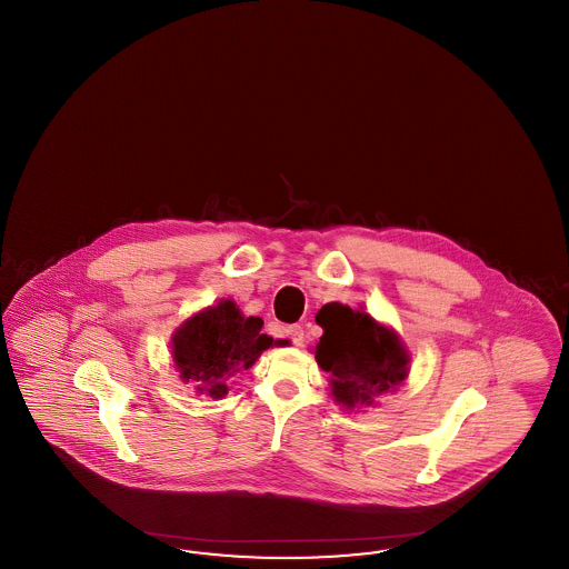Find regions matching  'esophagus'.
<instances>
[{"mask_svg": "<svg viewBox=\"0 0 569 569\" xmlns=\"http://www.w3.org/2000/svg\"><path fill=\"white\" fill-rule=\"evenodd\" d=\"M288 335H290V339H292V343L300 348L302 346V341H305V330H302V326H290L288 328Z\"/></svg>", "mask_w": 569, "mask_h": 569, "instance_id": "1", "label": "esophagus"}]
</instances>
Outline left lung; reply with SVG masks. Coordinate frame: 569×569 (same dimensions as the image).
<instances>
[{
	"instance_id": "left-lung-1",
	"label": "left lung",
	"mask_w": 569,
	"mask_h": 569,
	"mask_svg": "<svg viewBox=\"0 0 569 569\" xmlns=\"http://www.w3.org/2000/svg\"><path fill=\"white\" fill-rule=\"evenodd\" d=\"M316 322L325 328L316 360L330 373V395L339 406H373V399L395 390L409 373V352L390 328L367 311L341 302L325 305Z\"/></svg>"
}]
</instances>
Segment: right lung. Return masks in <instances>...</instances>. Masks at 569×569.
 <instances>
[{"label":"right lung","mask_w":569,"mask_h":569,"mask_svg":"<svg viewBox=\"0 0 569 569\" xmlns=\"http://www.w3.org/2000/svg\"><path fill=\"white\" fill-rule=\"evenodd\" d=\"M260 318H244L234 300H219L193 313L172 335V360L179 378L198 395L223 399L228 381L253 367L260 353L281 341L262 332Z\"/></svg>","instance_id":"add662e5"}]
</instances>
